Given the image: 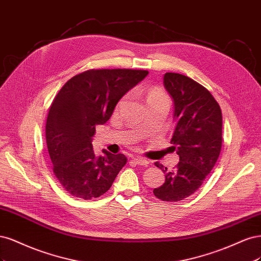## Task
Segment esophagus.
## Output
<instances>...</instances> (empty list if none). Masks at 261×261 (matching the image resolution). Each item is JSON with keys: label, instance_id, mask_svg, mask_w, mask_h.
<instances>
[{"label": "esophagus", "instance_id": "obj_1", "mask_svg": "<svg viewBox=\"0 0 261 261\" xmlns=\"http://www.w3.org/2000/svg\"><path fill=\"white\" fill-rule=\"evenodd\" d=\"M132 161L136 163L137 165H140V166H144V167H146L147 165H148V162L146 161V159H144V158H141V157H134Z\"/></svg>", "mask_w": 261, "mask_h": 261}]
</instances>
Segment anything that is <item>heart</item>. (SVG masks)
<instances>
[{
  "instance_id": "heart-1",
  "label": "heart",
  "mask_w": 261,
  "mask_h": 261,
  "mask_svg": "<svg viewBox=\"0 0 261 261\" xmlns=\"http://www.w3.org/2000/svg\"><path fill=\"white\" fill-rule=\"evenodd\" d=\"M163 97H167V95L164 93V92L159 89V88H152L147 91L146 93V102L148 103L149 100L152 99H156V98H163ZM122 102V100H121Z\"/></svg>"
}]
</instances>
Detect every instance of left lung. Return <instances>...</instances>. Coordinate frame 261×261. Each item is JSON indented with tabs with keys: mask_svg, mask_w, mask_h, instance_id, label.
I'll return each instance as SVG.
<instances>
[{
	"mask_svg": "<svg viewBox=\"0 0 261 261\" xmlns=\"http://www.w3.org/2000/svg\"><path fill=\"white\" fill-rule=\"evenodd\" d=\"M164 86L173 100L171 143L180 162L172 170L155 163L166 181L153 193L165 201H180L200 188L217 163L222 145V114L212 93L187 75L167 72Z\"/></svg>",
	"mask_w": 261,
	"mask_h": 261,
	"instance_id": "8db88e82",
	"label": "left lung"
}]
</instances>
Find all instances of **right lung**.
Here are the masks:
<instances>
[{"label": "right lung", "mask_w": 261, "mask_h": 261, "mask_svg": "<svg viewBox=\"0 0 261 261\" xmlns=\"http://www.w3.org/2000/svg\"><path fill=\"white\" fill-rule=\"evenodd\" d=\"M148 74L147 70L91 69L67 81L49 107L45 138L53 172L74 197L92 199L111 189L127 164L123 154L92 146L95 125L111 118L119 99Z\"/></svg>", "instance_id": "1"}]
</instances>
